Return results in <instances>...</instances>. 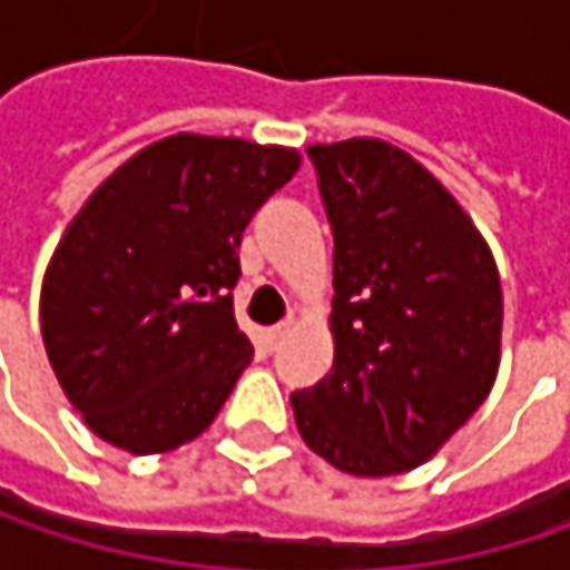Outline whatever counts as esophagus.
<instances>
[{"mask_svg": "<svg viewBox=\"0 0 570 570\" xmlns=\"http://www.w3.org/2000/svg\"><path fill=\"white\" fill-rule=\"evenodd\" d=\"M286 330H289V323H277V326L264 330V333H261V346H264L267 353H274V350L281 346V340H284Z\"/></svg>", "mask_w": 570, "mask_h": 570, "instance_id": "obj_1", "label": "esophagus"}]
</instances>
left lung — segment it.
<instances>
[{
    "label": "left lung",
    "instance_id": "obj_1",
    "mask_svg": "<svg viewBox=\"0 0 570 570\" xmlns=\"http://www.w3.org/2000/svg\"><path fill=\"white\" fill-rule=\"evenodd\" d=\"M333 227V370L289 396L303 442L383 479L432 459L485 402L502 281L459 200L380 138L306 148Z\"/></svg>",
    "mask_w": 570,
    "mask_h": 570
}]
</instances>
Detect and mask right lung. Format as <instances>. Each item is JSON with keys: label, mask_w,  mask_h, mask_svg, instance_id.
<instances>
[{"label": "right lung", "mask_w": 570, "mask_h": 570, "mask_svg": "<svg viewBox=\"0 0 570 570\" xmlns=\"http://www.w3.org/2000/svg\"><path fill=\"white\" fill-rule=\"evenodd\" d=\"M299 151L171 135L128 158L68 224L42 281V340L85 425L158 455L197 439L254 346L234 320L240 237Z\"/></svg>", "instance_id": "right-lung-1"}]
</instances>
